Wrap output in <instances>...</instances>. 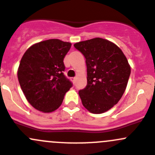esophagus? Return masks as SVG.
I'll return each instance as SVG.
<instances>
[{"instance_id": "obj_1", "label": "esophagus", "mask_w": 155, "mask_h": 155, "mask_svg": "<svg viewBox=\"0 0 155 155\" xmlns=\"http://www.w3.org/2000/svg\"><path fill=\"white\" fill-rule=\"evenodd\" d=\"M71 81L74 84L75 81H76V78H71Z\"/></svg>"}]
</instances>
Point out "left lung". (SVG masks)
I'll return each instance as SVG.
<instances>
[{
    "mask_svg": "<svg viewBox=\"0 0 155 155\" xmlns=\"http://www.w3.org/2000/svg\"><path fill=\"white\" fill-rule=\"evenodd\" d=\"M74 48L86 58V87L79 96L84 107L91 113L101 114L110 110L123 97L131 68L122 50L101 38L77 42Z\"/></svg>",
    "mask_w": 155,
    "mask_h": 155,
    "instance_id": "left-lung-1",
    "label": "left lung"
}]
</instances>
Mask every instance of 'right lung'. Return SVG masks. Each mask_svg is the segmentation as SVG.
<instances>
[{
    "mask_svg": "<svg viewBox=\"0 0 155 155\" xmlns=\"http://www.w3.org/2000/svg\"><path fill=\"white\" fill-rule=\"evenodd\" d=\"M71 43L52 39L29 47L23 55L17 76L28 102L39 111L51 113L62 104L72 83L64 74V57Z\"/></svg>",
    "mask_w": 155,
    "mask_h": 155,
    "instance_id": "add662e5",
    "label": "right lung"
}]
</instances>
